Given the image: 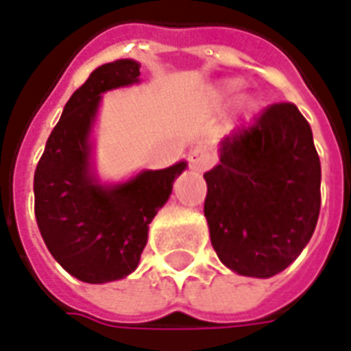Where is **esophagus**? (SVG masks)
Wrapping results in <instances>:
<instances>
[{
  "label": "esophagus",
  "mask_w": 351,
  "mask_h": 351,
  "mask_svg": "<svg viewBox=\"0 0 351 351\" xmlns=\"http://www.w3.org/2000/svg\"><path fill=\"white\" fill-rule=\"evenodd\" d=\"M187 160H189L193 170L204 171L214 166L216 156H214V152L210 151V149H206V147H195V149H191L189 154H187Z\"/></svg>",
  "instance_id": "34e87169"
}]
</instances>
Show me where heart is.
Returning <instances> with one entry per match:
<instances>
[{"mask_svg":"<svg viewBox=\"0 0 351 351\" xmlns=\"http://www.w3.org/2000/svg\"><path fill=\"white\" fill-rule=\"evenodd\" d=\"M239 88H241V82L239 80H227V82L221 84V95L226 99H231L239 91Z\"/></svg>","mask_w":351,"mask_h":351,"instance_id":"1","label":"heart"}]
</instances>
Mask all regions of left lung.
I'll return each mask as SVG.
<instances>
[{
  "label": "left lung",
  "mask_w": 351,
  "mask_h": 351,
  "mask_svg": "<svg viewBox=\"0 0 351 351\" xmlns=\"http://www.w3.org/2000/svg\"><path fill=\"white\" fill-rule=\"evenodd\" d=\"M204 180L210 241L223 265L267 279L300 256L317 226L321 162L296 105H269L227 135Z\"/></svg>",
  "instance_id": "obj_1"
}]
</instances>
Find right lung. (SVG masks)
Returning <instances> with one entry per match:
<instances>
[{"label": "right lung", "instance_id": "add662e5", "mask_svg": "<svg viewBox=\"0 0 351 351\" xmlns=\"http://www.w3.org/2000/svg\"><path fill=\"white\" fill-rule=\"evenodd\" d=\"M139 69V62L120 59L93 70L64 105L34 173V212L43 243L84 282L118 281L134 271L149 223L187 168V162H178L110 187L93 176L89 134L101 93L137 84Z\"/></svg>", "mask_w": 351, "mask_h": 351}]
</instances>
